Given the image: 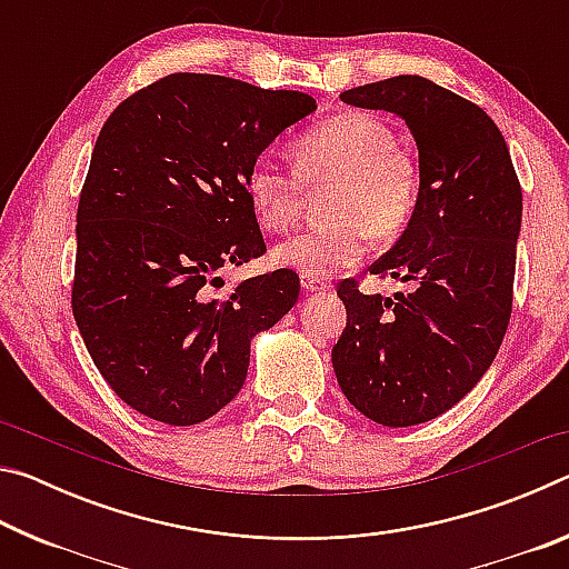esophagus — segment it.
I'll return each instance as SVG.
<instances>
[{"mask_svg": "<svg viewBox=\"0 0 569 569\" xmlns=\"http://www.w3.org/2000/svg\"><path fill=\"white\" fill-rule=\"evenodd\" d=\"M301 288L306 293H326L329 291V283L321 281V278H316L311 273H301Z\"/></svg>", "mask_w": 569, "mask_h": 569, "instance_id": "34e87169", "label": "esophagus"}]
</instances>
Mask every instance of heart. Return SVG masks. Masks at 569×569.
<instances>
[{
	"mask_svg": "<svg viewBox=\"0 0 569 569\" xmlns=\"http://www.w3.org/2000/svg\"><path fill=\"white\" fill-rule=\"evenodd\" d=\"M296 170L256 158L246 170V196L266 230L283 233L303 210L306 188L326 190L323 223L273 248V261L316 278L353 266L369 236L389 240L407 228L419 198V162L391 124L371 112H341L298 134Z\"/></svg>",
	"mask_w": 569,
	"mask_h": 569,
	"instance_id": "1",
	"label": "heart"
}]
</instances>
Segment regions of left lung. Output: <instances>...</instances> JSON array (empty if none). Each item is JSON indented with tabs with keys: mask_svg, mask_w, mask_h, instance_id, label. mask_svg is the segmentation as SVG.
Segmentation results:
<instances>
[{
	"mask_svg": "<svg viewBox=\"0 0 569 569\" xmlns=\"http://www.w3.org/2000/svg\"><path fill=\"white\" fill-rule=\"evenodd\" d=\"M407 120L419 148V198L379 278L411 293H363L343 278L346 331L331 361L343 397L383 427H413L455 407L485 377L512 316L522 188L495 120L419 74L341 92Z\"/></svg>",
	"mask_w": 569,
	"mask_h": 569,
	"instance_id": "obj_1",
	"label": "left lung"
}]
</instances>
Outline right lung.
Wrapping results in <instances>:
<instances>
[{"label": "right lung", "instance_id": "right-lung-1", "mask_svg": "<svg viewBox=\"0 0 569 569\" xmlns=\"http://www.w3.org/2000/svg\"><path fill=\"white\" fill-rule=\"evenodd\" d=\"M313 110L296 90L172 72L102 124L77 206L72 316L134 411L170 427L213 417L243 387L250 339L298 301L291 268L216 288L266 253L246 170Z\"/></svg>", "mask_w": 569, "mask_h": 569}]
</instances>
